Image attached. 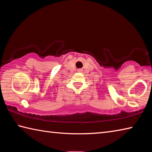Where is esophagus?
Masks as SVG:
<instances>
[{
	"label": "esophagus",
	"instance_id": "esophagus-1",
	"mask_svg": "<svg viewBox=\"0 0 152 152\" xmlns=\"http://www.w3.org/2000/svg\"><path fill=\"white\" fill-rule=\"evenodd\" d=\"M79 71H80V70H79Z\"/></svg>",
	"mask_w": 152,
	"mask_h": 152
}]
</instances>
